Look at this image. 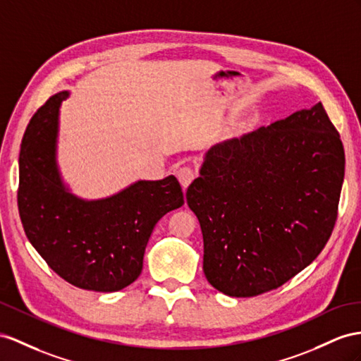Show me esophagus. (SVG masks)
Masks as SVG:
<instances>
[{"label": "esophagus", "instance_id": "1", "mask_svg": "<svg viewBox=\"0 0 361 361\" xmlns=\"http://www.w3.org/2000/svg\"><path fill=\"white\" fill-rule=\"evenodd\" d=\"M177 177H178L180 183H181L183 189H188V186L193 181V178L197 177V172L193 171V169L190 168V166H183V168L178 169Z\"/></svg>", "mask_w": 361, "mask_h": 361}]
</instances>
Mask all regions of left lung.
Listing matches in <instances>:
<instances>
[{
	"mask_svg": "<svg viewBox=\"0 0 361 361\" xmlns=\"http://www.w3.org/2000/svg\"><path fill=\"white\" fill-rule=\"evenodd\" d=\"M343 177V143L320 102L215 145L186 192L209 283L253 298L300 273L334 230Z\"/></svg>",
	"mask_w": 361,
	"mask_h": 361,
	"instance_id": "1",
	"label": "left lung"
}]
</instances>
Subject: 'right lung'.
Masks as SVG:
<instances>
[{
  "label": "right lung",
  "mask_w": 361,
  "mask_h": 361,
  "mask_svg": "<svg viewBox=\"0 0 361 361\" xmlns=\"http://www.w3.org/2000/svg\"><path fill=\"white\" fill-rule=\"evenodd\" d=\"M51 96L36 111L23 137L18 210L24 232L50 269L82 290L118 291L143 269V255L155 224L184 204L178 180L137 181L114 197L76 198L56 168L61 102Z\"/></svg>",
  "instance_id": "right-lung-1"
}]
</instances>
